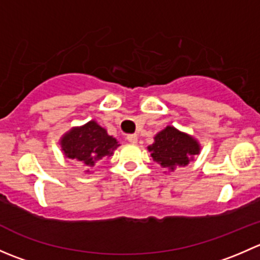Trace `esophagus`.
<instances>
[{
    "mask_svg": "<svg viewBox=\"0 0 260 260\" xmlns=\"http://www.w3.org/2000/svg\"><path fill=\"white\" fill-rule=\"evenodd\" d=\"M127 140L129 141L131 143H133V145H135V143H137L138 137H137V135H128L127 136Z\"/></svg>",
    "mask_w": 260,
    "mask_h": 260,
    "instance_id": "esophagus-1",
    "label": "esophagus"
}]
</instances>
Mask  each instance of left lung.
Listing matches in <instances>:
<instances>
[{
    "label": "left lung",
    "mask_w": 260,
    "mask_h": 260,
    "mask_svg": "<svg viewBox=\"0 0 260 260\" xmlns=\"http://www.w3.org/2000/svg\"><path fill=\"white\" fill-rule=\"evenodd\" d=\"M148 151L159 166L174 171L177 166H187L200 152V145L187 133L167 125L154 136V142L148 146Z\"/></svg>",
    "instance_id": "1"
}]
</instances>
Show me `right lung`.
I'll use <instances>...</instances> for the list:
<instances>
[{
	"instance_id": "obj_1",
	"label": "right lung",
	"mask_w": 260,
	"mask_h": 260,
	"mask_svg": "<svg viewBox=\"0 0 260 260\" xmlns=\"http://www.w3.org/2000/svg\"><path fill=\"white\" fill-rule=\"evenodd\" d=\"M60 146L65 157L75 159L83 166L93 167L103 157L112 156L119 143L95 120H90L65 133L60 140Z\"/></svg>"
}]
</instances>
